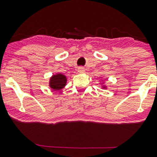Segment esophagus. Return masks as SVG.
<instances>
[{
  "instance_id": "1",
  "label": "esophagus",
  "mask_w": 157,
  "mask_h": 157,
  "mask_svg": "<svg viewBox=\"0 0 157 157\" xmlns=\"http://www.w3.org/2000/svg\"><path fill=\"white\" fill-rule=\"evenodd\" d=\"M85 71V69H84V67H79L78 68V72H83Z\"/></svg>"
}]
</instances>
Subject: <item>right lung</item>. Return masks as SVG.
Segmentation results:
<instances>
[{
  "instance_id": "right-lung-1",
  "label": "right lung",
  "mask_w": 157,
  "mask_h": 157,
  "mask_svg": "<svg viewBox=\"0 0 157 157\" xmlns=\"http://www.w3.org/2000/svg\"><path fill=\"white\" fill-rule=\"evenodd\" d=\"M67 78L63 75L62 74H57L56 75H53L50 79V87L53 89L54 90H59L63 88L65 85H66Z\"/></svg>"
}]
</instances>
